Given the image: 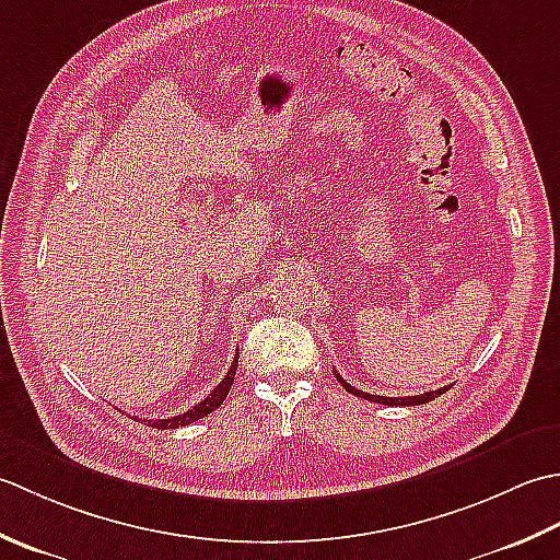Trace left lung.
Segmentation results:
<instances>
[{
  "instance_id": "left-lung-1",
  "label": "left lung",
  "mask_w": 560,
  "mask_h": 560,
  "mask_svg": "<svg viewBox=\"0 0 560 560\" xmlns=\"http://www.w3.org/2000/svg\"><path fill=\"white\" fill-rule=\"evenodd\" d=\"M336 376H338V382L346 386V392H350V394H355V396L364 398V401H376V404H384V406H420V404H428V401H432V398H438L440 394H444L447 389H452V386H442V389H438V392H428V394H420V396H401V398H392V396H374V394H364V392L355 389V386H350V384H348L340 374H336Z\"/></svg>"
}]
</instances>
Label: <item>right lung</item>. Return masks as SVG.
Returning a JSON list of instances; mask_svg holds the SVG:
<instances>
[{"instance_id":"right-lung-1","label":"right lung","mask_w":560,"mask_h":560,"mask_svg":"<svg viewBox=\"0 0 560 560\" xmlns=\"http://www.w3.org/2000/svg\"><path fill=\"white\" fill-rule=\"evenodd\" d=\"M236 364H238V358H234L230 372L224 374V380L214 386V389L202 398V401L198 406H192L190 410H186V413L180 416H174V418H164V420H144L147 425L150 428H156V430H174V428H184V425H190L192 420H200L208 413H212V410H217L222 406V401L226 398V394H230L232 384H234V374H236Z\"/></svg>"}]
</instances>
